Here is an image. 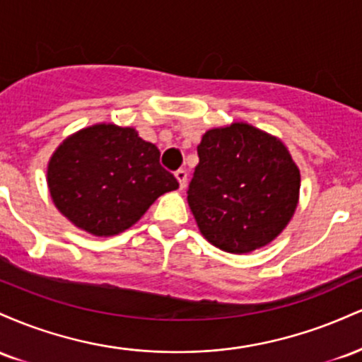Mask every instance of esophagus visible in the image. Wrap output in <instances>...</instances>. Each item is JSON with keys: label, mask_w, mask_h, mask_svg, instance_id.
I'll return each mask as SVG.
<instances>
[{"label": "esophagus", "mask_w": 362, "mask_h": 362, "mask_svg": "<svg viewBox=\"0 0 362 362\" xmlns=\"http://www.w3.org/2000/svg\"><path fill=\"white\" fill-rule=\"evenodd\" d=\"M175 177L178 180V184H180V189H184L185 184H187V172L184 168H178L175 172Z\"/></svg>", "instance_id": "esophagus-1"}]
</instances>
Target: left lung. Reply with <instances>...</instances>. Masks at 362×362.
Instances as JSON below:
<instances>
[{
	"instance_id": "1",
	"label": "left lung",
	"mask_w": 362,
	"mask_h": 362,
	"mask_svg": "<svg viewBox=\"0 0 362 362\" xmlns=\"http://www.w3.org/2000/svg\"><path fill=\"white\" fill-rule=\"evenodd\" d=\"M187 199L207 242L230 253L271 243L293 218L300 170L284 144L248 124L211 129Z\"/></svg>"
}]
</instances>
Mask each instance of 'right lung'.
I'll return each mask as SVG.
<instances>
[{
    "mask_svg": "<svg viewBox=\"0 0 362 362\" xmlns=\"http://www.w3.org/2000/svg\"><path fill=\"white\" fill-rule=\"evenodd\" d=\"M47 185L57 209L97 236L127 230L177 178L160 165V149L131 127L83 129L56 149Z\"/></svg>",
    "mask_w": 362,
    "mask_h": 362,
    "instance_id": "obj_1",
    "label": "right lung"
}]
</instances>
